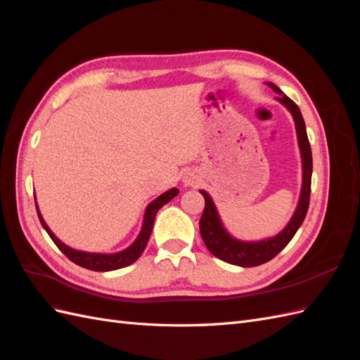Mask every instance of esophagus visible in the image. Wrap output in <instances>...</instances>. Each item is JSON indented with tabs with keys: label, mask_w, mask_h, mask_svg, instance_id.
Wrapping results in <instances>:
<instances>
[{
	"label": "esophagus",
	"mask_w": 360,
	"mask_h": 360,
	"mask_svg": "<svg viewBox=\"0 0 360 360\" xmlns=\"http://www.w3.org/2000/svg\"><path fill=\"white\" fill-rule=\"evenodd\" d=\"M183 183H184V186H193V184L197 183V177H195V174L188 172V174H184Z\"/></svg>",
	"instance_id": "34e87169"
}]
</instances>
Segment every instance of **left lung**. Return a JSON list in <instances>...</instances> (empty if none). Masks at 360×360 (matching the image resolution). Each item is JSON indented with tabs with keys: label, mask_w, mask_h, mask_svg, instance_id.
<instances>
[{
	"label": "left lung",
	"mask_w": 360,
	"mask_h": 360,
	"mask_svg": "<svg viewBox=\"0 0 360 360\" xmlns=\"http://www.w3.org/2000/svg\"><path fill=\"white\" fill-rule=\"evenodd\" d=\"M271 90L279 94L276 101L284 105L290 114L292 115L294 126H296L297 143L302 158V189L296 210H294L291 219L285 225L284 230L274 237L263 238V240H240L228 233L222 224L219 213H217L216 204L213 198L205 191H200L205 200L204 212L200 219V233L202 240L210 252L222 261L240 267H254L264 264L274 257H276L284 249L294 234L297 233L299 226L304 221V216L308 213L309 207V195H311V176H312V153L309 139L307 135V126H304L302 112L299 106L294 103L290 97H287L279 86L271 82H266Z\"/></svg>",
	"instance_id": "obj_1"
}]
</instances>
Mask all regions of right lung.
I'll return each mask as SVG.
<instances>
[{"label": "right lung", "instance_id": "right-lung-1", "mask_svg": "<svg viewBox=\"0 0 360 360\" xmlns=\"http://www.w3.org/2000/svg\"><path fill=\"white\" fill-rule=\"evenodd\" d=\"M177 195H179V189L177 188H171L169 191L159 195L156 200L151 201L146 207L143 226H141V231H139L138 237L135 238V242L130 245V246H127L126 249L118 250V252H112V254L86 252V250L73 249V248L68 246L66 243H63L60 238L51 231V228L48 226L45 219H43V216H41V213L39 210L37 201H36V209H37L40 224L43 225V228H45L46 233L52 238V242L56 243L58 246V249L61 250V252L66 255L70 261H73L75 264H78V266L85 267V269H89V270H94V271H111V270H117V269L130 266L132 263H135V261L141 257V254L144 252L146 245H147L148 238H150L151 230H153L156 213L167 202H169L174 197H177Z\"/></svg>", "mask_w": 360, "mask_h": 360}]
</instances>
